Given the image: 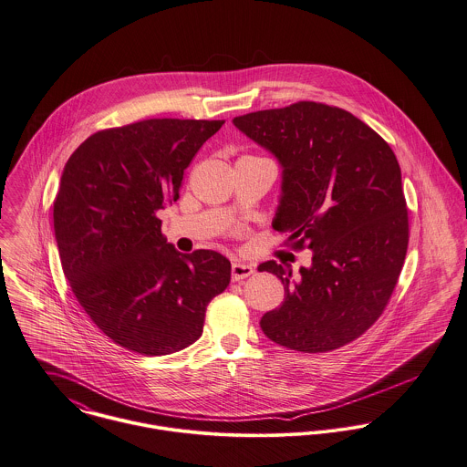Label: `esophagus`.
<instances>
[{
	"mask_svg": "<svg viewBox=\"0 0 467 467\" xmlns=\"http://www.w3.org/2000/svg\"><path fill=\"white\" fill-rule=\"evenodd\" d=\"M254 273V267L248 265V264H243V262H234L232 264V280L234 282H241V280L252 276Z\"/></svg>",
	"mask_w": 467,
	"mask_h": 467,
	"instance_id": "esophagus-1",
	"label": "esophagus"
}]
</instances>
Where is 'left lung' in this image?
Instances as JSON below:
<instances>
[{
    "label": "left lung",
    "instance_id": "obj_1",
    "mask_svg": "<svg viewBox=\"0 0 467 467\" xmlns=\"http://www.w3.org/2000/svg\"><path fill=\"white\" fill-rule=\"evenodd\" d=\"M234 125L282 166V196L273 228L287 246L310 250L312 265L275 260L285 297L260 319L280 346L325 353L360 337L380 316L398 284L409 213L401 170L382 137L353 114L316 101L258 110Z\"/></svg>",
    "mask_w": 467,
    "mask_h": 467
}]
</instances>
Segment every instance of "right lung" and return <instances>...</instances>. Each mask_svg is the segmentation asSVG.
Segmentation results:
<instances>
[{"instance_id":"1","label":"right lung","mask_w":467,"mask_h":467,"mask_svg":"<svg viewBox=\"0 0 467 467\" xmlns=\"http://www.w3.org/2000/svg\"><path fill=\"white\" fill-rule=\"evenodd\" d=\"M223 123L146 119L101 130L62 171L53 226L64 275L90 321L130 351L151 357L191 346L207 305L230 284L226 256L176 252L159 219Z\"/></svg>"}]
</instances>
